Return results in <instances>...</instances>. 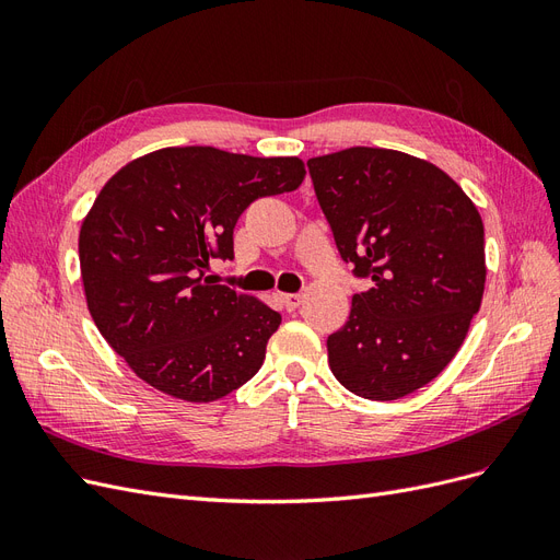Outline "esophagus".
<instances>
[{
  "label": "esophagus",
  "instance_id": "1",
  "mask_svg": "<svg viewBox=\"0 0 560 560\" xmlns=\"http://www.w3.org/2000/svg\"><path fill=\"white\" fill-rule=\"evenodd\" d=\"M301 299H303L301 294H278V301L282 303L284 311H296Z\"/></svg>",
  "mask_w": 560,
  "mask_h": 560
}]
</instances>
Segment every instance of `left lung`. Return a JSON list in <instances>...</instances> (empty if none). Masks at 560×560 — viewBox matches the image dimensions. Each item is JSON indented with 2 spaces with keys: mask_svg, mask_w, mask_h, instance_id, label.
I'll use <instances>...</instances> for the list:
<instances>
[{
  "mask_svg": "<svg viewBox=\"0 0 560 560\" xmlns=\"http://www.w3.org/2000/svg\"><path fill=\"white\" fill-rule=\"evenodd\" d=\"M341 259L371 287L327 338L336 381L389 401L434 381L460 350L486 284L477 206L436 165L350 147L308 161Z\"/></svg>",
  "mask_w": 560,
  "mask_h": 560,
  "instance_id": "8db88e82",
  "label": "left lung"
}]
</instances>
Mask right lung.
<instances>
[{
	"mask_svg": "<svg viewBox=\"0 0 560 560\" xmlns=\"http://www.w3.org/2000/svg\"><path fill=\"white\" fill-rule=\"evenodd\" d=\"M303 177L296 156L165 147L103 186L79 231L83 294L100 334L147 385L206 404L257 374L282 317L206 270L233 259L249 202L294 191Z\"/></svg>",
	"mask_w": 560,
	"mask_h": 560,
	"instance_id": "add662e5",
	"label": "right lung"
}]
</instances>
